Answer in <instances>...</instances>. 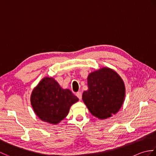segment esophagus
Returning a JSON list of instances; mask_svg holds the SVG:
<instances>
[{
    "instance_id": "obj_1",
    "label": "esophagus",
    "mask_w": 156,
    "mask_h": 156,
    "mask_svg": "<svg viewBox=\"0 0 156 156\" xmlns=\"http://www.w3.org/2000/svg\"><path fill=\"white\" fill-rule=\"evenodd\" d=\"M76 97H77L79 99H82V92H76Z\"/></svg>"
}]
</instances>
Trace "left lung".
Returning a JSON list of instances; mask_svg holds the SVG:
<instances>
[{"label":"left lung","instance_id":"obj_1","mask_svg":"<svg viewBox=\"0 0 156 156\" xmlns=\"http://www.w3.org/2000/svg\"><path fill=\"white\" fill-rule=\"evenodd\" d=\"M87 80L88 89L84 91L82 100L90 113L100 119L117 113L125 97V84L120 76L105 67L90 73Z\"/></svg>","mask_w":156,"mask_h":156}]
</instances>
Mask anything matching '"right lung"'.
<instances>
[{
	"mask_svg": "<svg viewBox=\"0 0 156 156\" xmlns=\"http://www.w3.org/2000/svg\"><path fill=\"white\" fill-rule=\"evenodd\" d=\"M78 98L69 90L63 89L50 77L39 82L31 95V104L35 113L43 121L59 123L68 115L71 106Z\"/></svg>",
	"mask_w": 156,
	"mask_h": 156,
	"instance_id": "1",
	"label": "right lung"
}]
</instances>
